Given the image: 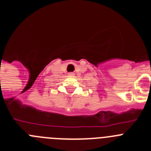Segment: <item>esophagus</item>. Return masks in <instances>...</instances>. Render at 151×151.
Returning a JSON list of instances; mask_svg holds the SVG:
<instances>
[{
  "instance_id": "esophagus-1",
  "label": "esophagus",
  "mask_w": 151,
  "mask_h": 151,
  "mask_svg": "<svg viewBox=\"0 0 151 151\" xmlns=\"http://www.w3.org/2000/svg\"><path fill=\"white\" fill-rule=\"evenodd\" d=\"M68 75H69V76H74L75 74H74V73H69Z\"/></svg>"
}]
</instances>
